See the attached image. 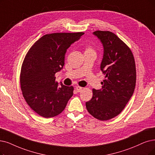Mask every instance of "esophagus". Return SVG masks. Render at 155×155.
<instances>
[{
    "instance_id": "obj_1",
    "label": "esophagus",
    "mask_w": 155,
    "mask_h": 155,
    "mask_svg": "<svg viewBox=\"0 0 155 155\" xmlns=\"http://www.w3.org/2000/svg\"><path fill=\"white\" fill-rule=\"evenodd\" d=\"M76 90L77 91V92H81L83 90V88L82 87H80V86H78L76 87Z\"/></svg>"
}]
</instances>
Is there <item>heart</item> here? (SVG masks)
<instances>
[{"instance_id":"obj_1","label":"heart","mask_w":155,"mask_h":155,"mask_svg":"<svg viewBox=\"0 0 155 155\" xmlns=\"http://www.w3.org/2000/svg\"><path fill=\"white\" fill-rule=\"evenodd\" d=\"M85 52H94V49L91 48V46H87L86 48V50Z\"/></svg>"}]
</instances>
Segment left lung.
Here are the masks:
<instances>
[{
	"label": "left lung",
	"mask_w": 155,
	"mask_h": 155,
	"mask_svg": "<svg viewBox=\"0 0 155 155\" xmlns=\"http://www.w3.org/2000/svg\"><path fill=\"white\" fill-rule=\"evenodd\" d=\"M104 48L101 64L105 78L102 88L93 89V97L86 102L89 113L106 121L118 115L132 97L135 87L136 69L133 54L126 44L109 31L93 33Z\"/></svg>",
	"instance_id": "1"
}]
</instances>
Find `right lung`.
<instances>
[{
	"label": "right lung",
	"instance_id": "obj_1",
	"mask_svg": "<svg viewBox=\"0 0 155 155\" xmlns=\"http://www.w3.org/2000/svg\"><path fill=\"white\" fill-rule=\"evenodd\" d=\"M84 34H46L27 53L20 73L21 89L28 106L39 115L46 118L58 115L73 95V86L58 85L54 75L63 69L67 49Z\"/></svg>",
	"mask_w": 155,
	"mask_h": 155
}]
</instances>
